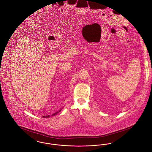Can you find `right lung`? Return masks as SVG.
I'll list each match as a JSON object with an SVG mask.
<instances>
[{
    "instance_id": "obj_1",
    "label": "right lung",
    "mask_w": 152,
    "mask_h": 152,
    "mask_svg": "<svg viewBox=\"0 0 152 152\" xmlns=\"http://www.w3.org/2000/svg\"><path fill=\"white\" fill-rule=\"evenodd\" d=\"M60 111H61V110H59V111H58V112H56V113H53V115H51V116H55V115H57V114H58V112H60ZM50 117V115H48V116H43V117H44V118H47H47H48V117Z\"/></svg>"
}]
</instances>
